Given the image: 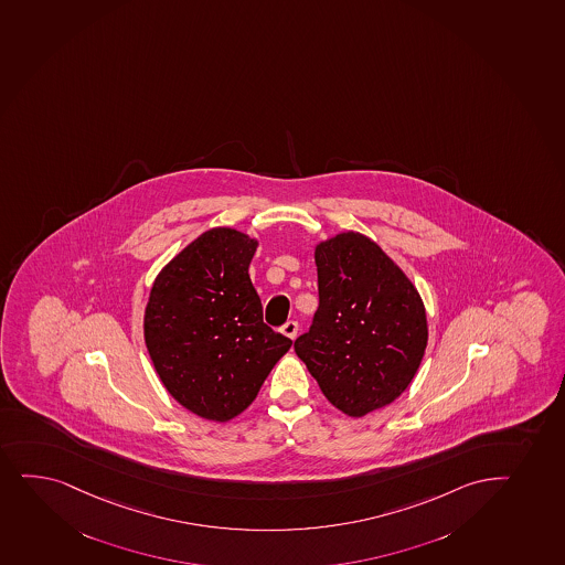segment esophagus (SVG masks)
<instances>
[{
  "label": "esophagus",
  "mask_w": 565,
  "mask_h": 565,
  "mask_svg": "<svg viewBox=\"0 0 565 565\" xmlns=\"http://www.w3.org/2000/svg\"><path fill=\"white\" fill-rule=\"evenodd\" d=\"M281 332L286 334L287 338H291V340H295L298 334V323L297 321H287L284 327H281Z\"/></svg>",
  "instance_id": "34e87169"
}]
</instances>
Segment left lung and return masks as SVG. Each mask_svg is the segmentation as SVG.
<instances>
[{"label":"left lung","instance_id":"1","mask_svg":"<svg viewBox=\"0 0 565 565\" xmlns=\"http://www.w3.org/2000/svg\"><path fill=\"white\" fill-rule=\"evenodd\" d=\"M319 308L295 351L332 406L349 417L385 407L417 374L428 342L425 305L369 236L319 242Z\"/></svg>","mask_w":565,"mask_h":565}]
</instances>
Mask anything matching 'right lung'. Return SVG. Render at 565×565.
Wrapping results in <instances>:
<instances>
[{"label": "right lung", "mask_w": 565, "mask_h": 565, "mask_svg": "<svg viewBox=\"0 0 565 565\" xmlns=\"http://www.w3.org/2000/svg\"><path fill=\"white\" fill-rule=\"evenodd\" d=\"M259 242L214 227L153 281L145 342L159 380L199 417L227 423L259 393L291 340L263 323L247 268Z\"/></svg>", "instance_id": "add662e5"}]
</instances>
